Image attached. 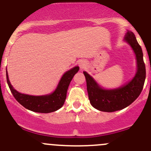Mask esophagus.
Segmentation results:
<instances>
[{"label": "esophagus", "mask_w": 151, "mask_h": 151, "mask_svg": "<svg viewBox=\"0 0 151 151\" xmlns=\"http://www.w3.org/2000/svg\"><path fill=\"white\" fill-rule=\"evenodd\" d=\"M79 66H80V69L83 70L85 69V67H86V61L85 60H80L78 63Z\"/></svg>", "instance_id": "esophagus-1"}]
</instances>
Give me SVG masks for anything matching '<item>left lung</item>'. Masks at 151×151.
I'll return each instance as SVG.
<instances>
[{
    "label": "left lung",
    "instance_id": "left-lung-1",
    "mask_svg": "<svg viewBox=\"0 0 151 151\" xmlns=\"http://www.w3.org/2000/svg\"><path fill=\"white\" fill-rule=\"evenodd\" d=\"M123 42L131 47L137 60V71L130 81L118 88L107 89L101 87L88 72L83 71L90 103L99 111L112 112L124 109L138 98L143 88L146 71L141 47L130 30L126 33Z\"/></svg>",
    "mask_w": 151,
    "mask_h": 151
}]
</instances>
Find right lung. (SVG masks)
<instances>
[{"mask_svg":"<svg viewBox=\"0 0 151 151\" xmlns=\"http://www.w3.org/2000/svg\"><path fill=\"white\" fill-rule=\"evenodd\" d=\"M80 67L74 66L66 71L60 78L58 84L53 92L46 95L32 96L18 92L11 84L6 71V80L12 93L15 99L26 109L35 112L50 113L61 108L66 98L67 91L70 83Z\"/></svg>","mask_w":151,"mask_h":151,"instance_id":"add662e5","label":"right lung"}]
</instances>
